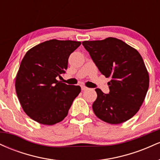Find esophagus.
<instances>
[{"label":"esophagus","instance_id":"1","mask_svg":"<svg viewBox=\"0 0 160 160\" xmlns=\"http://www.w3.org/2000/svg\"><path fill=\"white\" fill-rule=\"evenodd\" d=\"M81 89H82V90H87L88 89V88L86 87V86H81Z\"/></svg>","mask_w":160,"mask_h":160}]
</instances>
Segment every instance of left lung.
Returning <instances> with one entry per match:
<instances>
[{"label": "left lung", "instance_id": "8db88e82", "mask_svg": "<svg viewBox=\"0 0 160 160\" xmlns=\"http://www.w3.org/2000/svg\"><path fill=\"white\" fill-rule=\"evenodd\" d=\"M82 43L100 72L111 78L108 94L95 89V114L110 124L131 119L140 109L149 87V74L140 53L115 38Z\"/></svg>", "mask_w": 160, "mask_h": 160}]
</instances>
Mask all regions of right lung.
<instances>
[{"label":"right lung","instance_id":"add662e5","mask_svg":"<svg viewBox=\"0 0 160 160\" xmlns=\"http://www.w3.org/2000/svg\"><path fill=\"white\" fill-rule=\"evenodd\" d=\"M81 44L74 40H49L30 49L16 77V91L25 113L36 122L54 125L68 115L81 91L56 80L65 74L70 55Z\"/></svg>","mask_w":160,"mask_h":160}]
</instances>
